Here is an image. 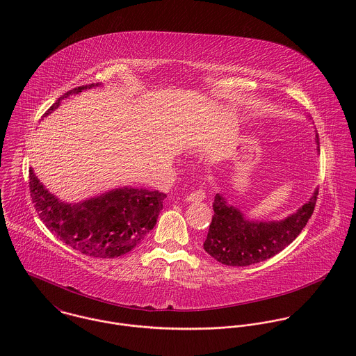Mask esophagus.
<instances>
[{"instance_id":"esophagus-1","label":"esophagus","mask_w":356,"mask_h":356,"mask_svg":"<svg viewBox=\"0 0 356 356\" xmlns=\"http://www.w3.org/2000/svg\"><path fill=\"white\" fill-rule=\"evenodd\" d=\"M204 199H205V193H204V191L199 189V191H195V192H192V193H191V195L186 197V202L199 203V202H203Z\"/></svg>"}]
</instances>
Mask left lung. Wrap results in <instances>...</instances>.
<instances>
[{
	"mask_svg": "<svg viewBox=\"0 0 356 356\" xmlns=\"http://www.w3.org/2000/svg\"><path fill=\"white\" fill-rule=\"evenodd\" d=\"M316 143L319 137L316 134ZM318 191L296 213L280 222H251L219 195L212 204L213 216L204 250L226 266H250L273 257L286 248L311 218Z\"/></svg>",
	"mask_w": 356,
	"mask_h": 356,
	"instance_id": "8db88e82",
	"label": "left lung"
}]
</instances>
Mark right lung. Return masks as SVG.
Wrapping results in <instances>:
<instances>
[{
  "label": "right lung",
  "mask_w": 356,
  "mask_h": 356,
  "mask_svg": "<svg viewBox=\"0 0 356 356\" xmlns=\"http://www.w3.org/2000/svg\"><path fill=\"white\" fill-rule=\"evenodd\" d=\"M95 85H90V88ZM88 86L64 93L45 112L51 113L63 99ZM34 208L51 233L71 248L93 257H118L138 245L156 225L165 193L122 188L79 204H64L51 195L29 171Z\"/></svg>",
  "instance_id": "obj_1"
}]
</instances>
